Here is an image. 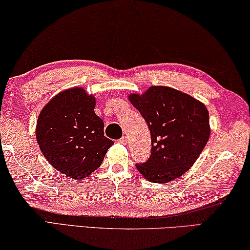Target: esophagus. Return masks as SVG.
<instances>
[{"label": "esophagus", "mask_w": 250, "mask_h": 250, "mask_svg": "<svg viewBox=\"0 0 250 250\" xmlns=\"http://www.w3.org/2000/svg\"><path fill=\"white\" fill-rule=\"evenodd\" d=\"M120 143H122V144H126V143H127V137L123 136L120 140Z\"/></svg>", "instance_id": "34e87169"}]
</instances>
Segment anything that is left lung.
I'll return each mask as SVG.
<instances>
[{"label": "left lung", "instance_id": "8db88e82", "mask_svg": "<svg viewBox=\"0 0 250 250\" xmlns=\"http://www.w3.org/2000/svg\"><path fill=\"white\" fill-rule=\"evenodd\" d=\"M128 100L148 125L152 154L136 168L147 181L165 184L194 165L210 136L209 113L195 97L169 86H150Z\"/></svg>", "mask_w": 250, "mask_h": 250}]
</instances>
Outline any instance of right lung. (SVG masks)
I'll return each mask as SVG.
<instances>
[{
  "instance_id": "obj_1",
  "label": "right lung",
  "mask_w": 250,
  "mask_h": 250,
  "mask_svg": "<svg viewBox=\"0 0 250 250\" xmlns=\"http://www.w3.org/2000/svg\"><path fill=\"white\" fill-rule=\"evenodd\" d=\"M95 105V96L84 87H71L51 98L36 122V142L44 157L75 181L95 171L114 144L104 136Z\"/></svg>"
}]
</instances>
